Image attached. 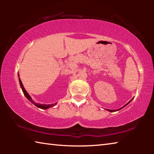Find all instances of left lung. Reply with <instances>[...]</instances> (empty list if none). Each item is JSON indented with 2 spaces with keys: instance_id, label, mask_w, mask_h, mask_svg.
<instances>
[{
  "instance_id": "left-lung-1",
  "label": "left lung",
  "mask_w": 154,
  "mask_h": 154,
  "mask_svg": "<svg viewBox=\"0 0 154 154\" xmlns=\"http://www.w3.org/2000/svg\"><path fill=\"white\" fill-rule=\"evenodd\" d=\"M132 99H133V98H132ZM132 100H130V101H129V102L127 104H126V105H125L124 106H122V107L121 108V109H122V108H124V106H126L127 105H128V104H129L130 102H131V101H132ZM118 109V110H120V109ZM106 110H107V111H110V112H113V111H114V110H111V109H106ZM118 110H117V111H118Z\"/></svg>"
}]
</instances>
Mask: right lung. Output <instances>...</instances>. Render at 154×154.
<instances>
[{
  "label": "right lung",
  "instance_id": "obj_1",
  "mask_svg": "<svg viewBox=\"0 0 154 154\" xmlns=\"http://www.w3.org/2000/svg\"><path fill=\"white\" fill-rule=\"evenodd\" d=\"M18 77H19V82H20V87H21V88H22L23 93H24V96H26V97L27 98L28 100H29L30 102L32 103L33 104V105H35L36 106H37L38 108H40V109H48L50 108V107H53L54 106H55V105H56L57 103H54V104H49V105H45V104H40V103H35V101H34V100H32V98L30 97V96L29 95V94H28V93L26 92V90H25L24 85H23L22 83V81H21V79H20L19 75H18Z\"/></svg>",
  "mask_w": 154,
  "mask_h": 154
}]
</instances>
